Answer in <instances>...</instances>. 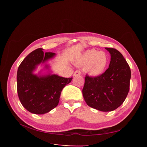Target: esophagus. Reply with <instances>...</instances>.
Returning <instances> with one entry per match:
<instances>
[{
	"mask_svg": "<svg viewBox=\"0 0 147 147\" xmlns=\"http://www.w3.org/2000/svg\"><path fill=\"white\" fill-rule=\"evenodd\" d=\"M81 75V72L80 70H76L74 74V77H76L78 76V75Z\"/></svg>",
	"mask_w": 147,
	"mask_h": 147,
	"instance_id": "esophagus-1",
	"label": "esophagus"
}]
</instances>
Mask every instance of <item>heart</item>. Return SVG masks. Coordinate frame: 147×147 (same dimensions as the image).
<instances>
[{"instance_id":"1","label":"heart","mask_w":147,"mask_h":147,"mask_svg":"<svg viewBox=\"0 0 147 147\" xmlns=\"http://www.w3.org/2000/svg\"><path fill=\"white\" fill-rule=\"evenodd\" d=\"M80 65H86L87 73L92 77H97L104 72L109 64V57L105 52L94 49L88 50L77 59Z\"/></svg>"}]
</instances>
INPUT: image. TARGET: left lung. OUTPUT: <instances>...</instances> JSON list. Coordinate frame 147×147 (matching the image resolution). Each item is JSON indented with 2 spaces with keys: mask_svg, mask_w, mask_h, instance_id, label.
<instances>
[{
  "mask_svg": "<svg viewBox=\"0 0 147 147\" xmlns=\"http://www.w3.org/2000/svg\"><path fill=\"white\" fill-rule=\"evenodd\" d=\"M110 54L109 68L99 76L86 75L82 92L88 106L102 112H110L121 105L129 91L131 69L117 50L105 48Z\"/></svg>",
  "mask_w": 147,
  "mask_h": 147,
  "instance_id": "1",
  "label": "left lung"
}]
</instances>
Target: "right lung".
<instances>
[{
  "label": "right lung",
  "mask_w": 147,
  "mask_h": 147,
  "mask_svg": "<svg viewBox=\"0 0 147 147\" xmlns=\"http://www.w3.org/2000/svg\"><path fill=\"white\" fill-rule=\"evenodd\" d=\"M55 53H44L38 48L26 56L17 72V91L20 100L29 112L42 115L58 105L63 89L72 78H64L56 74L38 75L33 74L37 65L55 57ZM45 67L49 69L48 65Z\"/></svg>",
  "instance_id": "obj_1"
}]
</instances>
